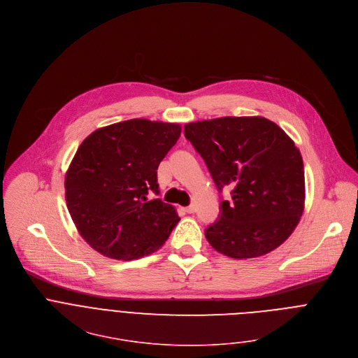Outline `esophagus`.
Listing matches in <instances>:
<instances>
[{"label": "esophagus", "mask_w": 358, "mask_h": 358, "mask_svg": "<svg viewBox=\"0 0 358 358\" xmlns=\"http://www.w3.org/2000/svg\"><path fill=\"white\" fill-rule=\"evenodd\" d=\"M184 210H185L187 213H194V212H195V206H194V205H188L187 208H184Z\"/></svg>", "instance_id": "obj_1"}]
</instances>
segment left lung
Masks as SVG:
<instances>
[{
    "instance_id": "1",
    "label": "left lung",
    "mask_w": 358,
    "mask_h": 358,
    "mask_svg": "<svg viewBox=\"0 0 358 358\" xmlns=\"http://www.w3.org/2000/svg\"><path fill=\"white\" fill-rule=\"evenodd\" d=\"M184 135L203 159L222 201L205 237L233 259L267 255L282 245L303 210L305 173L299 150L288 135L262 116H226L184 127Z\"/></svg>"
}]
</instances>
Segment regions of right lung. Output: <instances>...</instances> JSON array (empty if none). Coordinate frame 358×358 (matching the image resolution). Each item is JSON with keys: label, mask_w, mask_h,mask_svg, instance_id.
Instances as JSON below:
<instances>
[{"label": "right lung", "mask_w": 358, "mask_h": 358, "mask_svg": "<svg viewBox=\"0 0 358 358\" xmlns=\"http://www.w3.org/2000/svg\"><path fill=\"white\" fill-rule=\"evenodd\" d=\"M177 124L129 119L92 132L66 174V202L84 241L115 260L155 253L180 217L159 195L157 169L177 143Z\"/></svg>", "instance_id": "obj_1"}]
</instances>
